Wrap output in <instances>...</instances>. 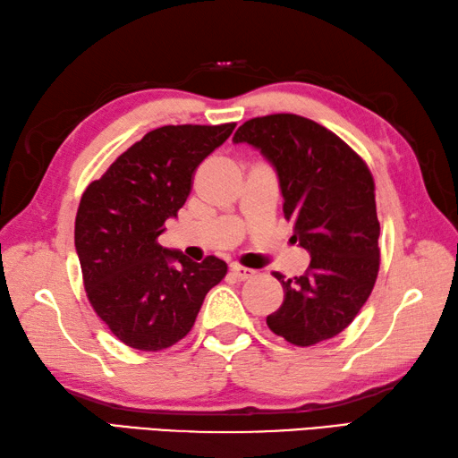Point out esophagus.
I'll return each mask as SVG.
<instances>
[{
    "instance_id": "34e87169",
    "label": "esophagus",
    "mask_w": 458,
    "mask_h": 458,
    "mask_svg": "<svg viewBox=\"0 0 458 458\" xmlns=\"http://www.w3.org/2000/svg\"><path fill=\"white\" fill-rule=\"evenodd\" d=\"M231 275L239 278V281H249V278L255 276V270L247 268V267H241V265H231Z\"/></svg>"
}]
</instances>
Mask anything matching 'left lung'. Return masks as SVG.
Instances as JSON below:
<instances>
[{
	"label": "left lung",
	"instance_id": "1",
	"mask_svg": "<svg viewBox=\"0 0 458 458\" xmlns=\"http://www.w3.org/2000/svg\"><path fill=\"white\" fill-rule=\"evenodd\" d=\"M233 142L257 148L275 167L294 241L308 250L302 276H275L284 301L268 328L294 346L338 335L366 304L379 270V221L373 177L330 130L296 114L247 120Z\"/></svg>",
	"mask_w": 458,
	"mask_h": 458
}]
</instances>
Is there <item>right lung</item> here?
I'll use <instances>...</instances> for the list:
<instances>
[{"instance_id":"obj_1","label":"right lung","mask_w":458,"mask_h":458,"mask_svg":"<svg viewBox=\"0 0 458 458\" xmlns=\"http://www.w3.org/2000/svg\"><path fill=\"white\" fill-rule=\"evenodd\" d=\"M235 124L162 126L118 156L82 193L74 247L87 296L110 332L134 350L174 346L203 298L227 275L217 257L193 263L157 237L191 191L198 165Z\"/></svg>"}]
</instances>
